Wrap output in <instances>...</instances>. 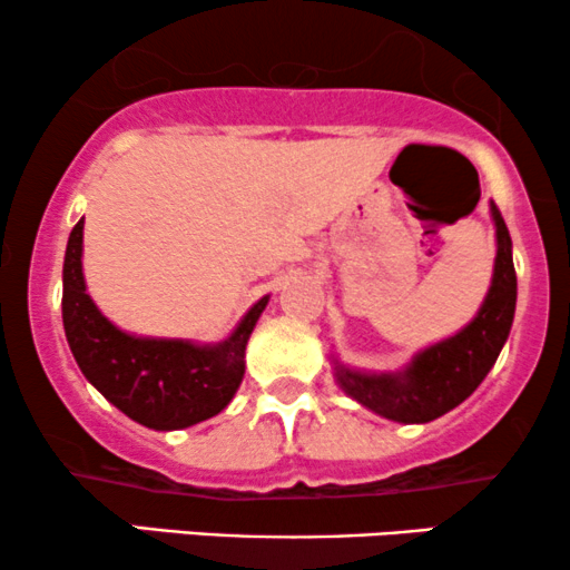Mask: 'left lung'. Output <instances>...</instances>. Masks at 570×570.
Wrapping results in <instances>:
<instances>
[{
	"instance_id": "obj_1",
	"label": "left lung",
	"mask_w": 570,
	"mask_h": 570,
	"mask_svg": "<svg viewBox=\"0 0 570 570\" xmlns=\"http://www.w3.org/2000/svg\"><path fill=\"white\" fill-rule=\"evenodd\" d=\"M493 219L499 238L493 286L474 322L455 337L417 353L415 362L399 375H362L337 367V383L345 394L399 423H429L474 394L507 343L517 303L512 238L495 203Z\"/></svg>"
}]
</instances>
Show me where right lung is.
Masks as SVG:
<instances>
[{
    "instance_id": "obj_1",
    "label": "right lung",
    "mask_w": 570,
    "mask_h": 570,
    "mask_svg": "<svg viewBox=\"0 0 570 570\" xmlns=\"http://www.w3.org/2000/svg\"><path fill=\"white\" fill-rule=\"evenodd\" d=\"M265 305L267 297L214 348L185 340L130 337L109 324L85 294L82 219L69 235L61 299L69 348L82 375L147 429H187L227 407L244 381L246 343Z\"/></svg>"
}]
</instances>
